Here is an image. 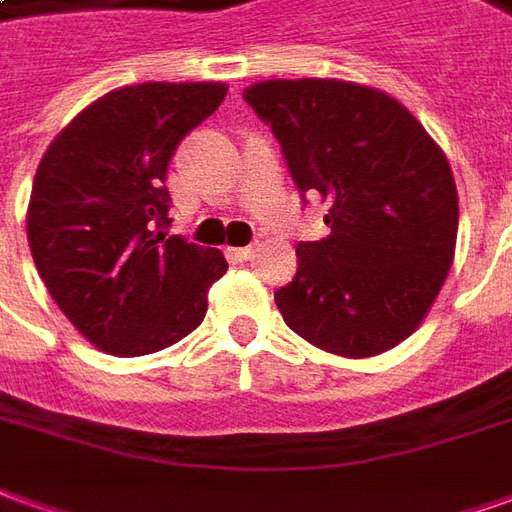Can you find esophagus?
<instances>
[{
    "label": "esophagus",
    "mask_w": 512,
    "mask_h": 512,
    "mask_svg": "<svg viewBox=\"0 0 512 512\" xmlns=\"http://www.w3.org/2000/svg\"><path fill=\"white\" fill-rule=\"evenodd\" d=\"M228 253H231L234 259H239V262H250V259L256 256V248H253V245H248V248H231Z\"/></svg>",
    "instance_id": "esophagus-1"
}]
</instances>
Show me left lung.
Instances as JSON below:
<instances>
[{
    "label": "left lung",
    "instance_id": "1",
    "mask_svg": "<svg viewBox=\"0 0 512 512\" xmlns=\"http://www.w3.org/2000/svg\"><path fill=\"white\" fill-rule=\"evenodd\" d=\"M281 144L295 186L326 203L331 234L301 242L276 292L284 323L329 354H384L421 326L457 242V186L424 125L379 88L264 80L242 91Z\"/></svg>",
    "mask_w": 512,
    "mask_h": 512
}]
</instances>
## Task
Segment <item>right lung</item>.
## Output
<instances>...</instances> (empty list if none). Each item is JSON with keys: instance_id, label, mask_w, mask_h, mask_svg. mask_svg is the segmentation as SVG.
I'll use <instances>...</instances> for the list:
<instances>
[{"instance_id": "right-lung-1", "label": "right lung", "mask_w": 512, "mask_h": 512, "mask_svg": "<svg viewBox=\"0 0 512 512\" xmlns=\"http://www.w3.org/2000/svg\"><path fill=\"white\" fill-rule=\"evenodd\" d=\"M222 83L116 88L55 136L38 164L27 239L38 276L88 343L114 357L169 348L203 323L220 250L167 236V167L225 100Z\"/></svg>"}]
</instances>
